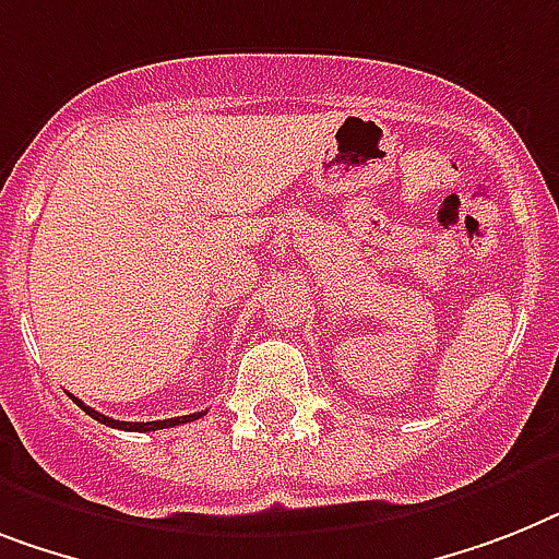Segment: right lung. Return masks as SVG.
<instances>
[{
  "label": "right lung",
  "mask_w": 559,
  "mask_h": 559,
  "mask_svg": "<svg viewBox=\"0 0 559 559\" xmlns=\"http://www.w3.org/2000/svg\"><path fill=\"white\" fill-rule=\"evenodd\" d=\"M73 403L80 405V408H82V412H85V414H91V417H94V419H99V423H103V426H110V428H124V431H159V428L182 426V423H193V419H200V417H202V412H197V414H186V417L154 419V423H119V419H110V417H105V414L94 412V408H91V405L80 403V400H76V396H73Z\"/></svg>",
  "instance_id": "obj_1"
}]
</instances>
